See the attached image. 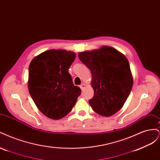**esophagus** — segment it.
Listing matches in <instances>:
<instances>
[{
    "mask_svg": "<svg viewBox=\"0 0 160 160\" xmlns=\"http://www.w3.org/2000/svg\"><path fill=\"white\" fill-rule=\"evenodd\" d=\"M79 87H80V88L81 89V90H83L84 88H85V85L84 83H82Z\"/></svg>",
    "mask_w": 160,
    "mask_h": 160,
    "instance_id": "esophagus-1",
    "label": "esophagus"
}]
</instances>
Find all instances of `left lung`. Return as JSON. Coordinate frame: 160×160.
Instances as JSON below:
<instances>
[{
    "mask_svg": "<svg viewBox=\"0 0 160 160\" xmlns=\"http://www.w3.org/2000/svg\"><path fill=\"white\" fill-rule=\"evenodd\" d=\"M78 56L91 72L94 95L89 103L92 109L106 117L117 113L126 101L133 86L127 58L107 46L79 52Z\"/></svg>",
    "mask_w": 160,
    "mask_h": 160,
    "instance_id": "left-lung-1",
    "label": "left lung"
}]
</instances>
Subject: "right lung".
<instances>
[{
  "mask_svg": "<svg viewBox=\"0 0 160 160\" xmlns=\"http://www.w3.org/2000/svg\"><path fill=\"white\" fill-rule=\"evenodd\" d=\"M75 59L71 51L51 49L31 61L28 87L41 112L52 119H60L72 110L81 90L72 83L69 69Z\"/></svg>",
  "mask_w": 160,
  "mask_h": 160,
  "instance_id": "add662e5",
  "label": "right lung"
}]
</instances>
